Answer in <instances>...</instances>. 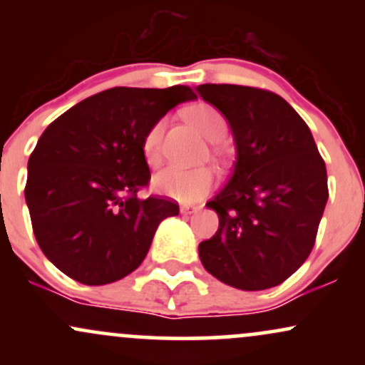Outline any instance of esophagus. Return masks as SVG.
<instances>
[{"label":"esophagus","mask_w":365,"mask_h":365,"mask_svg":"<svg viewBox=\"0 0 365 365\" xmlns=\"http://www.w3.org/2000/svg\"><path fill=\"white\" fill-rule=\"evenodd\" d=\"M199 209L200 207H195V206H182V207H180V212H182V215L188 216V215H194V212L199 211Z\"/></svg>","instance_id":"obj_1"}]
</instances>
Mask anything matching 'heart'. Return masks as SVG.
Returning <instances> with one entry per match:
<instances>
[{
	"label": "heart",
	"instance_id": "b5f03b06",
	"mask_svg": "<svg viewBox=\"0 0 365 365\" xmlns=\"http://www.w3.org/2000/svg\"><path fill=\"white\" fill-rule=\"evenodd\" d=\"M187 116L207 140L217 142L225 137L226 121L223 115L211 104H195L187 111ZM163 130H165V121L159 120L145 132L144 140H142V153L149 165L158 163L159 154H161ZM212 183H215V173L206 166L183 168V166L170 165L159 170L153 177V187L158 194L182 200V202L199 200L211 190Z\"/></svg>",
	"mask_w": 365,
	"mask_h": 365
}]
</instances>
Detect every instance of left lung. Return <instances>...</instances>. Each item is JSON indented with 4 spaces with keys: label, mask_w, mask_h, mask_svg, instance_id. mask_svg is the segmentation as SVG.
Instances as JSON below:
<instances>
[{
    "label": "left lung",
    "mask_w": 365,
    "mask_h": 365,
    "mask_svg": "<svg viewBox=\"0 0 365 365\" xmlns=\"http://www.w3.org/2000/svg\"><path fill=\"white\" fill-rule=\"evenodd\" d=\"M197 92L228 121L235 163L206 204L220 217L199 244L207 273L238 290L276 287L311 254L328 202V177L307 123L269 91L202 83Z\"/></svg>",
    "instance_id": "obj_1"
}]
</instances>
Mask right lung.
Segmentation results:
<instances>
[{"label": "right lung", "mask_w": 365, "mask_h": 365, "mask_svg": "<svg viewBox=\"0 0 365 365\" xmlns=\"http://www.w3.org/2000/svg\"><path fill=\"white\" fill-rule=\"evenodd\" d=\"M197 96L115 87L83 99L44 130L29 158L25 202L41 250L61 273L98 287L135 271L178 204L139 199L150 180L145 132Z\"/></svg>", "instance_id": "add662e5"}]
</instances>
